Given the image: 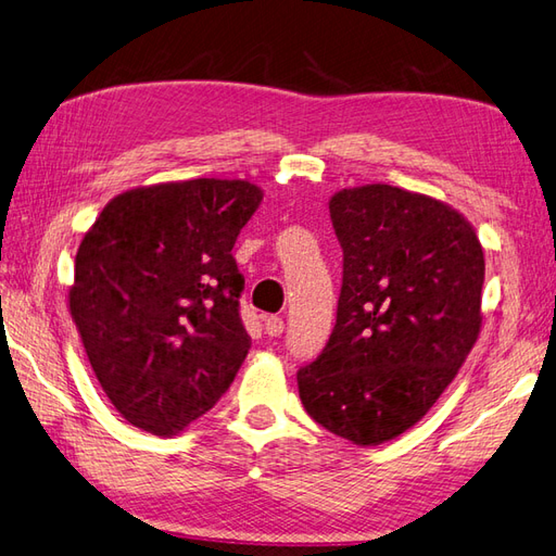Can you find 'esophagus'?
I'll return each instance as SVG.
<instances>
[{"label":"esophagus","instance_id":"34e87169","mask_svg":"<svg viewBox=\"0 0 556 556\" xmlns=\"http://www.w3.org/2000/svg\"><path fill=\"white\" fill-rule=\"evenodd\" d=\"M265 333H269V337H281V333H283V319L277 317V315L265 317Z\"/></svg>","mask_w":556,"mask_h":556}]
</instances>
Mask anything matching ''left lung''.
I'll return each instance as SVG.
<instances>
[{
	"instance_id": "1",
	"label": "left lung",
	"mask_w": 556,
	"mask_h": 556,
	"mask_svg": "<svg viewBox=\"0 0 556 556\" xmlns=\"http://www.w3.org/2000/svg\"><path fill=\"white\" fill-rule=\"evenodd\" d=\"M343 249L337 325L299 369L309 417L355 445L415 426L481 331L483 249L450 205L367 185L329 201Z\"/></svg>"
}]
</instances>
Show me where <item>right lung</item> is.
Returning <instances> with one entry per match:
<instances>
[{"label": "right lung", "mask_w": 556, "mask_h": 556, "mask_svg": "<svg viewBox=\"0 0 556 556\" xmlns=\"http://www.w3.org/2000/svg\"><path fill=\"white\" fill-rule=\"evenodd\" d=\"M261 201L243 179L132 189L85 235L71 315L103 393L137 429L179 433L247 359L243 275L231 249Z\"/></svg>", "instance_id": "1"}]
</instances>
